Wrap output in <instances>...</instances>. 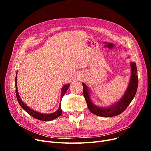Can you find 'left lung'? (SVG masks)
Returning <instances> with one entry per match:
<instances>
[{
    "mask_svg": "<svg viewBox=\"0 0 151 151\" xmlns=\"http://www.w3.org/2000/svg\"><path fill=\"white\" fill-rule=\"evenodd\" d=\"M132 75L129 85L127 89L124 97L118 102L108 108H101L94 105L91 101L88 87L84 83H83V95L86 101L87 105L90 111L97 116L109 117L116 116L121 114L124 112L125 109L128 107L131 101L133 99L138 88V78L137 75V68L136 63L134 62L130 63Z\"/></svg>",
    "mask_w": 151,
    "mask_h": 151,
    "instance_id": "obj_1",
    "label": "left lung"
}]
</instances>
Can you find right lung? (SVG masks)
<instances>
[{
    "instance_id": "right-lung-1",
    "label": "right lung",
    "mask_w": 151,
    "mask_h": 151,
    "mask_svg": "<svg viewBox=\"0 0 151 151\" xmlns=\"http://www.w3.org/2000/svg\"><path fill=\"white\" fill-rule=\"evenodd\" d=\"M15 86H16V95H17V98L19 104L20 106H21L22 108L24 109V110L25 111H26L29 114H30L33 117L37 119L43 121H52V120L54 119H55V118L58 117L59 116H60L62 114V111L61 109V101L60 103V105H59V108L58 110L57 111H55L52 114H42L40 113H38L37 111H34L32 109H31L27 105H26L24 104L19 96L18 91L17 73V75H16V78H15ZM69 86H70V84H66L62 88V93H61V97H60L61 99H62L63 96H64V94L67 91Z\"/></svg>"
}]
</instances>
